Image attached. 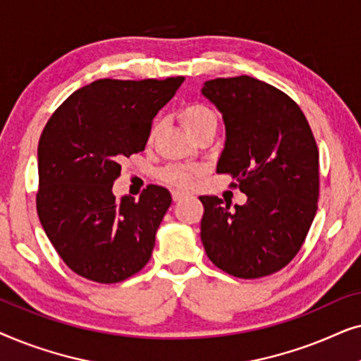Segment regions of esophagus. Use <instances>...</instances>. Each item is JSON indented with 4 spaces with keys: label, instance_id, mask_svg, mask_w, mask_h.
I'll return each instance as SVG.
<instances>
[{
    "label": "esophagus",
    "instance_id": "34e87169",
    "mask_svg": "<svg viewBox=\"0 0 361 361\" xmlns=\"http://www.w3.org/2000/svg\"><path fill=\"white\" fill-rule=\"evenodd\" d=\"M184 197H185V194H182V192H172V200L174 202H180Z\"/></svg>",
    "mask_w": 361,
    "mask_h": 361
}]
</instances>
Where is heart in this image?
Returning <instances> with one entry per match:
<instances>
[{"label":"heart","mask_w":361,"mask_h":361,"mask_svg":"<svg viewBox=\"0 0 361 361\" xmlns=\"http://www.w3.org/2000/svg\"><path fill=\"white\" fill-rule=\"evenodd\" d=\"M180 121L189 135H194L195 131L202 130V128L215 125L216 126V115L210 110L204 103H189L180 110ZM195 172L187 169L182 166H167L159 172L161 182L166 185L174 187V189L185 190L189 189L194 182Z\"/></svg>","instance_id":"heart-1"}]
</instances>
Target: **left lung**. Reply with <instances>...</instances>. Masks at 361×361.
I'll return each mask as SVG.
<instances>
[{
	"label": "left lung",
	"mask_w": 361,
	"mask_h": 361,
	"mask_svg": "<svg viewBox=\"0 0 361 361\" xmlns=\"http://www.w3.org/2000/svg\"><path fill=\"white\" fill-rule=\"evenodd\" d=\"M224 116L219 174L236 179L245 205L214 195L204 204L200 238L216 268L241 279L283 269L299 253L319 200V149L302 110L284 92L240 75L204 83Z\"/></svg>",
	"instance_id": "8db88e82"
}]
</instances>
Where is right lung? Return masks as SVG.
<instances>
[{
	"instance_id": "add662e5",
	"label": "right lung",
	"mask_w": 361,
	"mask_h": 361,
	"mask_svg": "<svg viewBox=\"0 0 361 361\" xmlns=\"http://www.w3.org/2000/svg\"><path fill=\"white\" fill-rule=\"evenodd\" d=\"M184 77L100 78L54 111L37 147V215L63 263L82 278L113 284L149 261L169 190L147 185L140 200H116L121 161L145 151L152 118Z\"/></svg>"
}]
</instances>
